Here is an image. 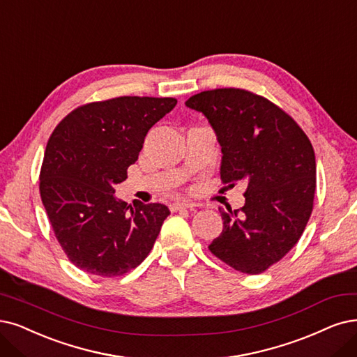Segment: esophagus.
Masks as SVG:
<instances>
[{"instance_id":"esophagus-1","label":"esophagus","mask_w":357,"mask_h":357,"mask_svg":"<svg viewBox=\"0 0 357 357\" xmlns=\"http://www.w3.org/2000/svg\"><path fill=\"white\" fill-rule=\"evenodd\" d=\"M195 207V204L194 203H191V202H176V203H174V204H170V210L172 212H176V210H182V208H194Z\"/></svg>"}]
</instances>
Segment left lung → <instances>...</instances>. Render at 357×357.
I'll return each instance as SVG.
<instances>
[{"label": "left lung", "mask_w": 357, "mask_h": 357, "mask_svg": "<svg viewBox=\"0 0 357 357\" xmlns=\"http://www.w3.org/2000/svg\"><path fill=\"white\" fill-rule=\"evenodd\" d=\"M185 105L202 112L215 130L222 182L247 185L241 208H219L223 231L208 250L235 271L265 272L297 244L312 215V144L291 116L245 89L203 91Z\"/></svg>", "instance_id": "left-lung-1"}]
</instances>
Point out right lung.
<instances>
[{
	"label": "right lung",
	"instance_id": "1",
	"mask_svg": "<svg viewBox=\"0 0 357 357\" xmlns=\"http://www.w3.org/2000/svg\"><path fill=\"white\" fill-rule=\"evenodd\" d=\"M175 98L117 97L89 102L52 132L39 174V192L63 252L97 276H119L149 256L169 208L130 206L114 197L138 160L150 128L176 105Z\"/></svg>",
	"mask_w": 357,
	"mask_h": 357
}]
</instances>
